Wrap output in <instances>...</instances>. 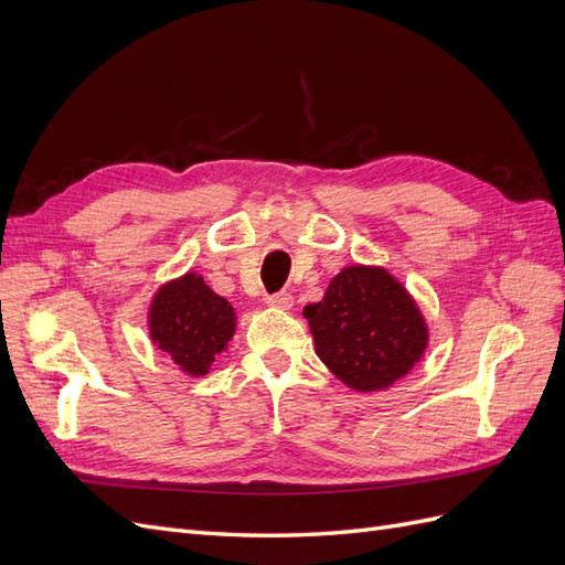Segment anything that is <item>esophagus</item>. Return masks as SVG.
<instances>
[{
    "label": "esophagus",
    "mask_w": 565,
    "mask_h": 565,
    "mask_svg": "<svg viewBox=\"0 0 565 565\" xmlns=\"http://www.w3.org/2000/svg\"><path fill=\"white\" fill-rule=\"evenodd\" d=\"M266 303L270 306V309H280V311H289L295 306V297L289 292H278L266 299Z\"/></svg>",
    "instance_id": "esophagus-1"
}]
</instances>
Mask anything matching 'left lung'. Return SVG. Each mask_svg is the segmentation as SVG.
Here are the masks:
<instances>
[{
    "instance_id": "1",
    "label": "left lung",
    "mask_w": 565,
    "mask_h": 565,
    "mask_svg": "<svg viewBox=\"0 0 565 565\" xmlns=\"http://www.w3.org/2000/svg\"><path fill=\"white\" fill-rule=\"evenodd\" d=\"M303 318L324 367L358 393L393 386L429 347L419 303L384 266L341 268Z\"/></svg>"
}]
</instances>
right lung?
Instances as JSON below:
<instances>
[{"label":"right lung","mask_w":565,"mask_h":565,"mask_svg":"<svg viewBox=\"0 0 565 565\" xmlns=\"http://www.w3.org/2000/svg\"><path fill=\"white\" fill-rule=\"evenodd\" d=\"M237 328L235 309L195 270L162 282L148 303V334L188 377L210 374L228 351Z\"/></svg>","instance_id":"1"}]
</instances>
